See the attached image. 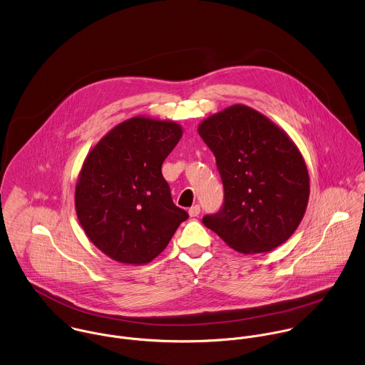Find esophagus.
<instances>
[{"instance_id": "34e87169", "label": "esophagus", "mask_w": 365, "mask_h": 365, "mask_svg": "<svg viewBox=\"0 0 365 365\" xmlns=\"http://www.w3.org/2000/svg\"><path fill=\"white\" fill-rule=\"evenodd\" d=\"M200 215V206L199 205H195L189 209V216L190 217H197Z\"/></svg>"}]
</instances>
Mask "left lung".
Wrapping results in <instances>:
<instances>
[{"label":"left lung","mask_w":365,"mask_h":365,"mask_svg":"<svg viewBox=\"0 0 365 365\" xmlns=\"http://www.w3.org/2000/svg\"><path fill=\"white\" fill-rule=\"evenodd\" d=\"M199 135L216 156L224 203L203 217L232 250L272 251L284 244L304 216L309 173L291 138L261 113L231 106L206 118Z\"/></svg>","instance_id":"8db88e82"}]
</instances>
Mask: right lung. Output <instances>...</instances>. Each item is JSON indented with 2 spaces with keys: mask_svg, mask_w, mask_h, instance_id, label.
Here are the masks:
<instances>
[{
  "mask_svg": "<svg viewBox=\"0 0 365 365\" xmlns=\"http://www.w3.org/2000/svg\"><path fill=\"white\" fill-rule=\"evenodd\" d=\"M182 134L173 121L134 117L87 155L76 185V213L91 242L111 259L150 262L189 217L162 176V163Z\"/></svg>",
  "mask_w": 365,
  "mask_h": 365,
  "instance_id": "1",
  "label": "right lung"
}]
</instances>
